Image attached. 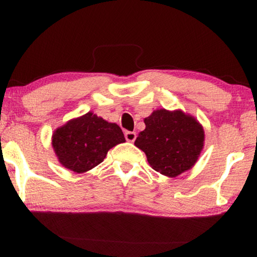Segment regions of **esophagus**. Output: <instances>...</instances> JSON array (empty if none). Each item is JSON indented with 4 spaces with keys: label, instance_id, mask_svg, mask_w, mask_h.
<instances>
[{
    "label": "esophagus",
    "instance_id": "1",
    "mask_svg": "<svg viewBox=\"0 0 257 257\" xmlns=\"http://www.w3.org/2000/svg\"><path fill=\"white\" fill-rule=\"evenodd\" d=\"M125 138H126V140H127V142L133 143L136 140V138H137L136 132H130V131L125 132Z\"/></svg>",
    "mask_w": 257,
    "mask_h": 257
}]
</instances>
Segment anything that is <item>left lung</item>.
I'll return each mask as SVG.
<instances>
[{"mask_svg":"<svg viewBox=\"0 0 257 257\" xmlns=\"http://www.w3.org/2000/svg\"><path fill=\"white\" fill-rule=\"evenodd\" d=\"M144 122L146 127L135 145L145 152L154 171L175 178L194 166L203 149L205 131L193 115L161 108Z\"/></svg>","mask_w":257,"mask_h":257,"instance_id":"obj_1","label":"left lung"}]
</instances>
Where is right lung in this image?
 I'll list each match as a JSON object with an SVG mask.
<instances>
[{"instance_id":"obj_1","label":"right lung","mask_w":257,"mask_h":257,"mask_svg":"<svg viewBox=\"0 0 257 257\" xmlns=\"http://www.w3.org/2000/svg\"><path fill=\"white\" fill-rule=\"evenodd\" d=\"M124 142V133L117 124L92 112L71 119L52 135L58 161L76 173L92 170L105 159L108 150Z\"/></svg>"}]
</instances>
